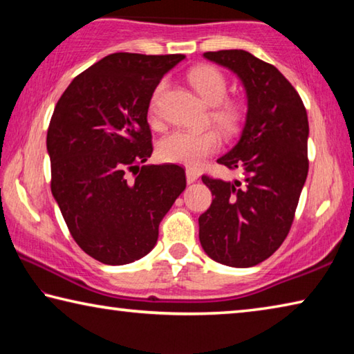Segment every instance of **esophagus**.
Here are the masks:
<instances>
[{"label": "esophagus", "instance_id": "1", "mask_svg": "<svg viewBox=\"0 0 354 354\" xmlns=\"http://www.w3.org/2000/svg\"><path fill=\"white\" fill-rule=\"evenodd\" d=\"M198 176H200V173L196 171V170H194V169H187V170H185V178H187V183H189V184L195 183L196 179H198Z\"/></svg>", "mask_w": 354, "mask_h": 354}]
</instances>
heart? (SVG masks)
<instances>
[{"mask_svg":"<svg viewBox=\"0 0 354 354\" xmlns=\"http://www.w3.org/2000/svg\"><path fill=\"white\" fill-rule=\"evenodd\" d=\"M187 81L195 88L203 101L214 106L211 120L221 133L232 136L241 128L243 120V107L234 100H225L227 84L223 73L212 65H196L187 71ZM167 91V81L156 86L149 101V112L156 118L159 103ZM220 136L215 131H189L175 129L159 142L158 154L164 162L179 164L189 169H198L209 156L220 148Z\"/></svg>","mask_w":354,"mask_h":354,"instance_id":"b5f03b06","label":"heart"}]
</instances>
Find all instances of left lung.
Here are the masks:
<instances>
[{"label": "left lung", "instance_id": "obj_1", "mask_svg": "<svg viewBox=\"0 0 354 354\" xmlns=\"http://www.w3.org/2000/svg\"><path fill=\"white\" fill-rule=\"evenodd\" d=\"M206 59L241 77L248 111L236 147L217 160L242 181L203 175L212 205L200 215V242L209 257L230 267L266 261L290 231L306 183L308 113L281 71L243 50L205 53Z\"/></svg>", "mask_w": 354, "mask_h": 354}]
</instances>
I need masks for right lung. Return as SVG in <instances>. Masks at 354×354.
Returning a JSON list of instances; mask_svg holds the SVG:
<instances>
[{"instance_id":"add662e5","label":"right lung","mask_w":354,"mask_h":354,"mask_svg":"<svg viewBox=\"0 0 354 354\" xmlns=\"http://www.w3.org/2000/svg\"><path fill=\"white\" fill-rule=\"evenodd\" d=\"M184 57L113 53L77 75L53 112V196L75 242L107 266L148 254L185 189L183 167L143 165L153 153L151 95Z\"/></svg>"}]
</instances>
